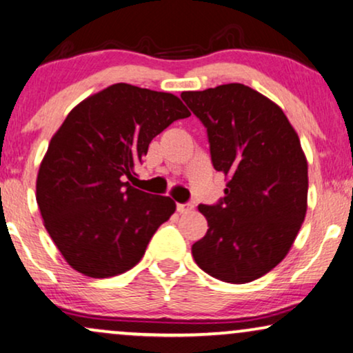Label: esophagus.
<instances>
[{
    "label": "esophagus",
    "instance_id": "1",
    "mask_svg": "<svg viewBox=\"0 0 353 353\" xmlns=\"http://www.w3.org/2000/svg\"><path fill=\"white\" fill-rule=\"evenodd\" d=\"M192 210H194V205L189 203V201L187 203H177V211L179 213H190Z\"/></svg>",
    "mask_w": 353,
    "mask_h": 353
}]
</instances>
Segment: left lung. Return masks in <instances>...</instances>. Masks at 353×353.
Here are the masks:
<instances>
[{
    "mask_svg": "<svg viewBox=\"0 0 353 353\" xmlns=\"http://www.w3.org/2000/svg\"><path fill=\"white\" fill-rule=\"evenodd\" d=\"M181 98L205 125L214 169L229 177L218 203L199 205L208 231L192 255L216 279L250 283L284 260L307 213L299 135L276 103L243 83Z\"/></svg>",
    "mask_w": 353,
    "mask_h": 353,
    "instance_id": "8db88e82",
    "label": "left lung"
}]
</instances>
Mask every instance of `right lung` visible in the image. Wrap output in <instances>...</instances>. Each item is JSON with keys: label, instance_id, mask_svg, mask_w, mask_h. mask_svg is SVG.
I'll list each match as a JSON object with an SVG mask.
<instances>
[{"label": "right lung", "instance_id": "right-lung-1", "mask_svg": "<svg viewBox=\"0 0 353 353\" xmlns=\"http://www.w3.org/2000/svg\"><path fill=\"white\" fill-rule=\"evenodd\" d=\"M190 112L172 93L114 83L69 112L37 177L50 237L75 271L111 278L142 260L176 203L134 189L152 140Z\"/></svg>", "mask_w": 353, "mask_h": 353}]
</instances>
